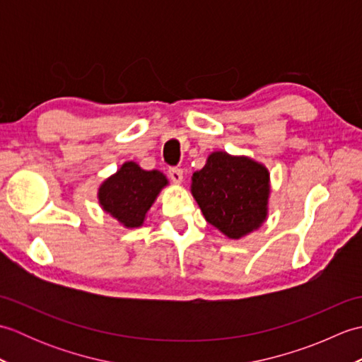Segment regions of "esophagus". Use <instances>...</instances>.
Instances as JSON below:
<instances>
[{
  "label": "esophagus",
  "mask_w": 362,
  "mask_h": 362,
  "mask_svg": "<svg viewBox=\"0 0 362 362\" xmlns=\"http://www.w3.org/2000/svg\"><path fill=\"white\" fill-rule=\"evenodd\" d=\"M168 175L174 183H182L183 182V171L180 168H169Z\"/></svg>",
  "instance_id": "34e87169"
}]
</instances>
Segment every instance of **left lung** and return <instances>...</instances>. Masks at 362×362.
I'll return each mask as SVG.
<instances>
[{"instance_id": "1", "label": "left lung", "mask_w": 362, "mask_h": 362, "mask_svg": "<svg viewBox=\"0 0 362 362\" xmlns=\"http://www.w3.org/2000/svg\"><path fill=\"white\" fill-rule=\"evenodd\" d=\"M191 193L209 224L240 240L266 221L269 171L252 158L213 152L193 174Z\"/></svg>"}]
</instances>
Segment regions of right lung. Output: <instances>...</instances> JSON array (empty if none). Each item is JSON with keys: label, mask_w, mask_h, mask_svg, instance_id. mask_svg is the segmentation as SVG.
<instances>
[{"label": "right lung", "mask_w": 362, "mask_h": 362, "mask_svg": "<svg viewBox=\"0 0 362 362\" xmlns=\"http://www.w3.org/2000/svg\"><path fill=\"white\" fill-rule=\"evenodd\" d=\"M166 185V177L157 169L144 171L135 161H126L117 174L99 187V204L124 227H140L146 213Z\"/></svg>", "instance_id": "1"}]
</instances>
